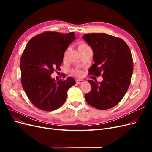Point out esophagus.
<instances>
[{
  "label": "esophagus",
  "instance_id": "esophagus-1",
  "mask_svg": "<svg viewBox=\"0 0 152 152\" xmlns=\"http://www.w3.org/2000/svg\"><path fill=\"white\" fill-rule=\"evenodd\" d=\"M76 82L77 84H82L84 82V80L82 79H77L76 80Z\"/></svg>",
  "mask_w": 152,
  "mask_h": 152
}]
</instances>
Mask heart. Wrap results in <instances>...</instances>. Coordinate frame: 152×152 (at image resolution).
<instances>
[{"label": "heart", "instance_id": "1", "mask_svg": "<svg viewBox=\"0 0 152 152\" xmlns=\"http://www.w3.org/2000/svg\"><path fill=\"white\" fill-rule=\"evenodd\" d=\"M87 47H89V45L84 42H79L78 44V49H82ZM77 73H79V72H77Z\"/></svg>", "mask_w": 152, "mask_h": 152}]
</instances>
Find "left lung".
Segmentation results:
<instances>
[{
  "mask_svg": "<svg viewBox=\"0 0 152 152\" xmlns=\"http://www.w3.org/2000/svg\"><path fill=\"white\" fill-rule=\"evenodd\" d=\"M93 50L89 75H102L103 80H89L91 90L86 94L87 103L105 110L121 102L131 84L133 62L131 50L125 41L107 34H87L82 36Z\"/></svg>",
  "mask_w": 152,
  "mask_h": 152,
  "instance_id": "obj_1",
  "label": "left lung"
}]
</instances>
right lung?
<instances>
[{
    "label": "right lung",
    "instance_id": "right-lung-1",
    "mask_svg": "<svg viewBox=\"0 0 152 152\" xmlns=\"http://www.w3.org/2000/svg\"><path fill=\"white\" fill-rule=\"evenodd\" d=\"M75 39L74 32L44 31L31 38L22 53L21 81L26 96L36 108L50 112L65 103L67 91L75 84L68 77L55 81L50 75L61 70L64 53Z\"/></svg>",
    "mask_w": 152,
    "mask_h": 152
}]
</instances>
